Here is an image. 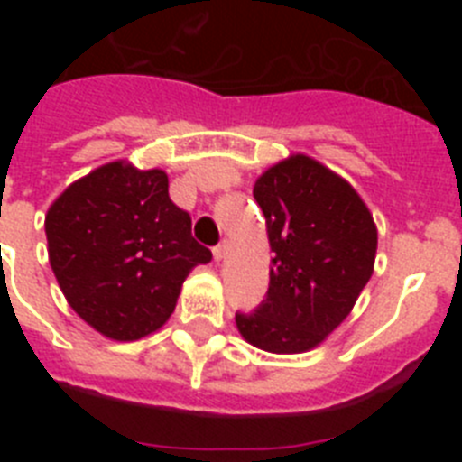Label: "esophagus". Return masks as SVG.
<instances>
[{
  "instance_id": "obj_1",
  "label": "esophagus",
  "mask_w": 462,
  "mask_h": 462,
  "mask_svg": "<svg viewBox=\"0 0 462 462\" xmlns=\"http://www.w3.org/2000/svg\"><path fill=\"white\" fill-rule=\"evenodd\" d=\"M212 256H215V261H224L228 256V243H222L217 245L215 250H212Z\"/></svg>"
}]
</instances>
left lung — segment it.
<instances>
[{
	"mask_svg": "<svg viewBox=\"0 0 462 462\" xmlns=\"http://www.w3.org/2000/svg\"><path fill=\"white\" fill-rule=\"evenodd\" d=\"M271 245L268 296L236 314L245 342L268 354L319 346L349 317L374 273L377 224L349 182L303 152L256 178Z\"/></svg>",
	"mask_w": 462,
	"mask_h": 462,
	"instance_id": "1",
	"label": "left lung"
}]
</instances>
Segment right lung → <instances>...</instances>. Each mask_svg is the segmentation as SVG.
Instances as JSON below:
<instances>
[{
  "mask_svg": "<svg viewBox=\"0 0 462 462\" xmlns=\"http://www.w3.org/2000/svg\"><path fill=\"white\" fill-rule=\"evenodd\" d=\"M48 261L67 303L97 333L134 342L173 314L208 247L169 199V175L116 159L89 171L46 212Z\"/></svg>",
  "mask_w": 462,
  "mask_h": 462,
  "instance_id": "1",
  "label": "right lung"
}]
</instances>
